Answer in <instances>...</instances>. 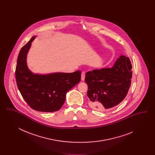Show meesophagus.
<instances>
[{
	"mask_svg": "<svg viewBox=\"0 0 155 155\" xmlns=\"http://www.w3.org/2000/svg\"><path fill=\"white\" fill-rule=\"evenodd\" d=\"M85 77V73L84 71L82 72V73H81V80L82 81H84Z\"/></svg>",
	"mask_w": 155,
	"mask_h": 155,
	"instance_id": "esophagus-1",
	"label": "esophagus"
}]
</instances>
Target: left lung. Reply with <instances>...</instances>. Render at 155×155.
<instances>
[{"mask_svg":"<svg viewBox=\"0 0 155 155\" xmlns=\"http://www.w3.org/2000/svg\"><path fill=\"white\" fill-rule=\"evenodd\" d=\"M130 60L120 56L111 68L94 70L86 73L89 104L92 109L104 111L118 105L127 96L132 78Z\"/></svg>","mask_w":155,"mask_h":155,"instance_id":"left-lung-1","label":"left lung"}]
</instances>
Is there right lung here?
I'll return each mask as SVG.
<instances>
[{"label":"right lung","instance_id":"add662e5","mask_svg":"<svg viewBox=\"0 0 155 155\" xmlns=\"http://www.w3.org/2000/svg\"><path fill=\"white\" fill-rule=\"evenodd\" d=\"M35 36L19 53L15 68V80L22 97L34 110L43 112L59 110L67 92L81 80V71L71 73L34 74L27 65V54Z\"/></svg>","mask_w":155,"mask_h":155}]
</instances>
